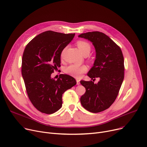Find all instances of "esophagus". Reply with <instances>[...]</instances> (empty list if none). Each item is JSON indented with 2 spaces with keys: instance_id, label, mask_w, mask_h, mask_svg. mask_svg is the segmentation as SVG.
I'll use <instances>...</instances> for the list:
<instances>
[{
  "instance_id": "obj_1",
  "label": "esophagus",
  "mask_w": 147,
  "mask_h": 147,
  "mask_svg": "<svg viewBox=\"0 0 147 147\" xmlns=\"http://www.w3.org/2000/svg\"><path fill=\"white\" fill-rule=\"evenodd\" d=\"M76 82H77V85H79V84H80V80H79V79H77V80H76Z\"/></svg>"
}]
</instances>
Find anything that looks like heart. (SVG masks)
Instances as JSON below:
<instances>
[{
    "label": "heart",
    "mask_w": 147,
    "mask_h": 147,
    "mask_svg": "<svg viewBox=\"0 0 147 147\" xmlns=\"http://www.w3.org/2000/svg\"><path fill=\"white\" fill-rule=\"evenodd\" d=\"M77 45L78 48L79 49L80 53L84 55L86 54H89L90 51V44L86 41H78L77 42ZM64 51H63L62 54L63 53ZM87 70V68L86 65H79L76 64H71L70 65L67 66L65 68V72L73 77L79 78L81 75L85 73Z\"/></svg>",
    "instance_id": "obj_1"
}]
</instances>
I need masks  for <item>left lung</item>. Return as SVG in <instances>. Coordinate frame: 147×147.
Listing matches in <instances>:
<instances>
[{"label": "left lung", "instance_id": "left-lung-1", "mask_svg": "<svg viewBox=\"0 0 147 147\" xmlns=\"http://www.w3.org/2000/svg\"><path fill=\"white\" fill-rule=\"evenodd\" d=\"M92 42L96 58L93 66L87 73L95 80L80 81L86 88L80 102L84 109L92 113H98L107 109L115 102L124 79V59L120 47L106 34L98 31L89 32L79 35Z\"/></svg>", "mask_w": 147, "mask_h": 147}]
</instances>
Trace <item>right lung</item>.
<instances>
[{"mask_svg":"<svg viewBox=\"0 0 147 147\" xmlns=\"http://www.w3.org/2000/svg\"><path fill=\"white\" fill-rule=\"evenodd\" d=\"M75 34L47 31L29 42L24 51L22 75L29 100L42 113L52 114L62 106L63 94L76 84L74 78L60 74L55 80L51 75L61 66V54Z\"/></svg>","mask_w":147,"mask_h":147,"instance_id":"obj_1","label":"right lung"}]
</instances>
